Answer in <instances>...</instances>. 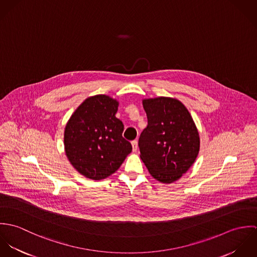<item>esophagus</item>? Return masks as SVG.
Listing matches in <instances>:
<instances>
[{
	"mask_svg": "<svg viewBox=\"0 0 257 257\" xmlns=\"http://www.w3.org/2000/svg\"><path fill=\"white\" fill-rule=\"evenodd\" d=\"M132 146H133V150L136 152V151L138 150V148H139L138 141H133V142H132Z\"/></svg>",
	"mask_w": 257,
	"mask_h": 257,
	"instance_id": "1",
	"label": "esophagus"
}]
</instances>
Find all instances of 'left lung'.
I'll use <instances>...</instances> for the list:
<instances>
[{
	"mask_svg": "<svg viewBox=\"0 0 257 257\" xmlns=\"http://www.w3.org/2000/svg\"><path fill=\"white\" fill-rule=\"evenodd\" d=\"M147 126L141 134V158L153 178L162 183L178 180L195 162L200 138L183 104L173 98L145 99Z\"/></svg>",
	"mask_w": 257,
	"mask_h": 257,
	"instance_id": "8db88e82",
	"label": "left lung"
}]
</instances>
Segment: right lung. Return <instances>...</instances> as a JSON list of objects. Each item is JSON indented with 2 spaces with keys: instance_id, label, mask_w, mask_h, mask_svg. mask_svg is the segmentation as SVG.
Returning <instances> with one entry per match:
<instances>
[{
  "instance_id": "obj_1",
  "label": "right lung",
  "mask_w": 257,
  "mask_h": 257,
  "mask_svg": "<svg viewBox=\"0 0 257 257\" xmlns=\"http://www.w3.org/2000/svg\"><path fill=\"white\" fill-rule=\"evenodd\" d=\"M118 102L106 95L87 98L72 113L64 131L68 160L82 175L102 180L114 173L133 150L115 117Z\"/></svg>"
}]
</instances>
